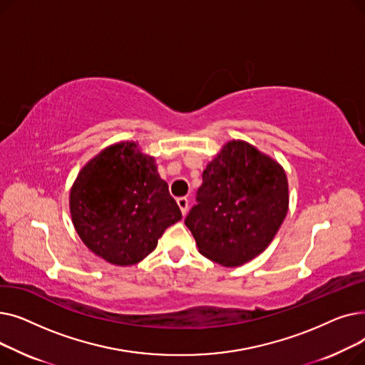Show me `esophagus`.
I'll use <instances>...</instances> for the list:
<instances>
[{
  "mask_svg": "<svg viewBox=\"0 0 365 365\" xmlns=\"http://www.w3.org/2000/svg\"><path fill=\"white\" fill-rule=\"evenodd\" d=\"M178 205H179V208H180L182 215L185 216V215L187 213V205H189V202H187V198H185V197H180V198H178Z\"/></svg>",
  "mask_w": 365,
  "mask_h": 365,
  "instance_id": "34e87169",
  "label": "esophagus"
}]
</instances>
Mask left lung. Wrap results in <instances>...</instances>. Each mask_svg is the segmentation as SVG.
Returning a JSON list of instances; mask_svg holds the SVG:
<instances>
[{
	"mask_svg": "<svg viewBox=\"0 0 365 365\" xmlns=\"http://www.w3.org/2000/svg\"><path fill=\"white\" fill-rule=\"evenodd\" d=\"M289 210L282 167L255 146L232 140L202 173L185 225L198 250L222 266H240L271 244Z\"/></svg>",
	"mask_w": 365,
	"mask_h": 365,
	"instance_id": "obj_1",
	"label": "left lung"
}]
</instances>
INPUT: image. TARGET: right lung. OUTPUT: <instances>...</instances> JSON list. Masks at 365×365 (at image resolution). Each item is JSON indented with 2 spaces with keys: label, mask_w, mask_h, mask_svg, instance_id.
I'll use <instances>...</instances> for the list:
<instances>
[{
  "label": "right lung",
  "mask_w": 365,
  "mask_h": 365,
  "mask_svg": "<svg viewBox=\"0 0 365 365\" xmlns=\"http://www.w3.org/2000/svg\"><path fill=\"white\" fill-rule=\"evenodd\" d=\"M69 205L83 242L120 266L143 260L165 229L182 219L155 160L134 142L112 145L94 157L76 178Z\"/></svg>",
  "instance_id": "obj_1"
}]
</instances>
